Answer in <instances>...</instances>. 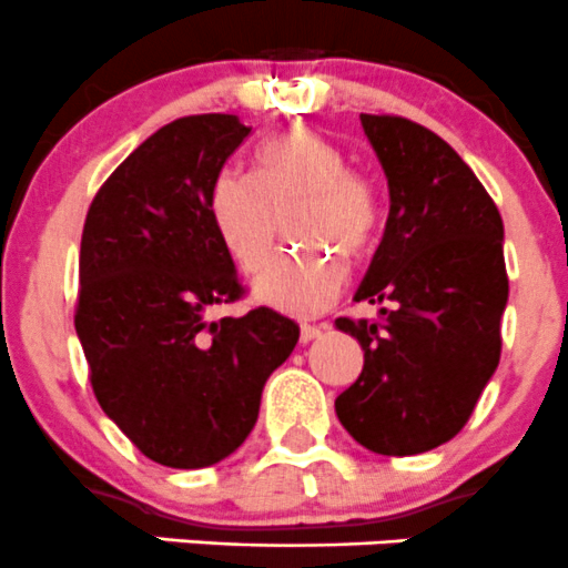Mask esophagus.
I'll list each match as a JSON object with an SVG mask.
<instances>
[{"mask_svg": "<svg viewBox=\"0 0 568 568\" xmlns=\"http://www.w3.org/2000/svg\"><path fill=\"white\" fill-rule=\"evenodd\" d=\"M326 329H329V326H311V324H305V326H302V329H300V341L302 343H311V341H316V337H321V335H324V332Z\"/></svg>", "mask_w": 568, "mask_h": 568, "instance_id": "1", "label": "esophagus"}]
</instances>
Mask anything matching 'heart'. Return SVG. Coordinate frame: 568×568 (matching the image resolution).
<instances>
[{"mask_svg":"<svg viewBox=\"0 0 568 568\" xmlns=\"http://www.w3.org/2000/svg\"><path fill=\"white\" fill-rule=\"evenodd\" d=\"M294 209V239L343 255L365 252L379 220L374 183L352 173L346 153L311 129H291L263 142L255 178L225 170L211 183V220L244 272H257L272 257L280 216ZM343 283L341 257L313 247L268 263L252 294L274 311L311 318L337 300Z\"/></svg>","mask_w":568,"mask_h":568,"instance_id":"heart-1","label":"heart"}]
</instances>
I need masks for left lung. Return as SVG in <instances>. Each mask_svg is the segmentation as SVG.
<instances>
[{
	"instance_id": "1",
	"label": "left lung",
	"mask_w": 568,
	"mask_h": 568,
	"mask_svg": "<svg viewBox=\"0 0 568 568\" xmlns=\"http://www.w3.org/2000/svg\"><path fill=\"white\" fill-rule=\"evenodd\" d=\"M359 120L385 170L390 214L354 302L385 307L382 321H335L365 352L335 412L363 448L415 456L462 432L500 363L503 220L443 136L393 114Z\"/></svg>"
}]
</instances>
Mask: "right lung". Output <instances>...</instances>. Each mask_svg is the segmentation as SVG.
Here are the masks:
<instances>
[{
  "label": "right lung",
  "mask_w": 568,
  "mask_h": 568,
  "mask_svg": "<svg viewBox=\"0 0 568 568\" xmlns=\"http://www.w3.org/2000/svg\"><path fill=\"white\" fill-rule=\"evenodd\" d=\"M250 131L236 114L162 125L106 178L84 220L73 321L93 393L164 467L231 456L300 341V326L268 307L205 318L244 294L209 194Z\"/></svg>",
  "instance_id": "1"
}]
</instances>
